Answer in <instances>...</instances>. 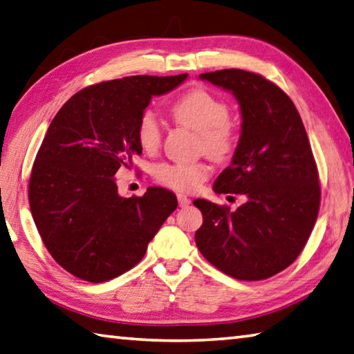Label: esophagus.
I'll use <instances>...</instances> for the list:
<instances>
[{
	"mask_svg": "<svg viewBox=\"0 0 354 354\" xmlns=\"http://www.w3.org/2000/svg\"><path fill=\"white\" fill-rule=\"evenodd\" d=\"M177 200H178V205L182 206V208H185V206H188L191 203L189 197L186 194H182V192H178V194H177Z\"/></svg>",
	"mask_w": 354,
	"mask_h": 354,
	"instance_id": "1",
	"label": "esophagus"
}]
</instances>
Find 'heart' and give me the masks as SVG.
Wrapping results in <instances>:
<instances>
[{
  "label": "heart",
  "mask_w": 354,
  "mask_h": 354,
  "mask_svg": "<svg viewBox=\"0 0 354 354\" xmlns=\"http://www.w3.org/2000/svg\"><path fill=\"white\" fill-rule=\"evenodd\" d=\"M171 115L180 126L198 134V148L214 160H225L236 146L234 126L230 122V108L211 92L194 88L171 106ZM137 142L152 152L162 142V126L151 109L143 111L137 123ZM209 168L197 163H158L152 169L156 182L176 191H194L208 177Z\"/></svg>",
  "instance_id": "obj_1"
}]
</instances>
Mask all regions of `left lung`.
Returning <instances> with one entry per match:
<instances>
[{"label": "left lung", "mask_w": 354, "mask_h": 354, "mask_svg": "<svg viewBox=\"0 0 354 354\" xmlns=\"http://www.w3.org/2000/svg\"><path fill=\"white\" fill-rule=\"evenodd\" d=\"M232 92L242 114V134L232 162L212 188L243 194L236 211L194 200L203 223L198 251L239 281H263L295 262L315 228L321 185L308 136L295 103L254 72L223 69L200 75Z\"/></svg>", "instance_id": "obj_1"}]
</instances>
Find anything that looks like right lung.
I'll return each instance as SVG.
<instances>
[{
    "instance_id": "1",
    "label": "right lung",
    "mask_w": 354,
    "mask_h": 354,
    "mask_svg": "<svg viewBox=\"0 0 354 354\" xmlns=\"http://www.w3.org/2000/svg\"><path fill=\"white\" fill-rule=\"evenodd\" d=\"M134 75L77 92L53 117L29 180V205L43 243L86 282L111 281L143 259L177 197L151 186L142 197L118 196L115 172L142 154L137 123L151 98L183 83Z\"/></svg>"
}]
</instances>
